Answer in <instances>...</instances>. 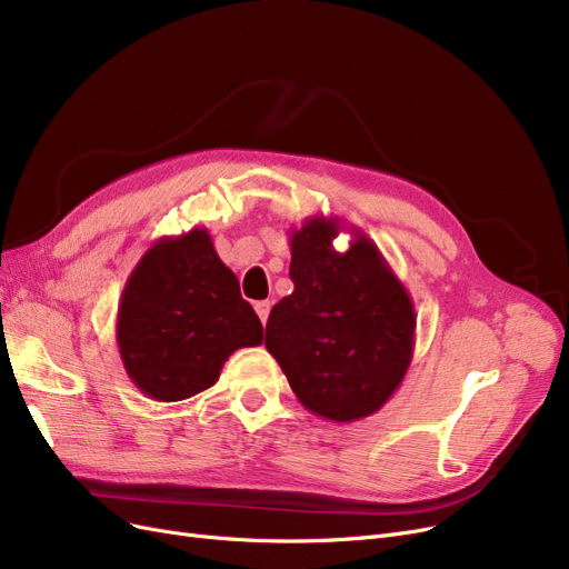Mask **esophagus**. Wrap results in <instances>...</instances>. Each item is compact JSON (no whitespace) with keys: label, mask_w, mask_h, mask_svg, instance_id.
<instances>
[{"label":"esophagus","mask_w":569,"mask_h":569,"mask_svg":"<svg viewBox=\"0 0 569 569\" xmlns=\"http://www.w3.org/2000/svg\"><path fill=\"white\" fill-rule=\"evenodd\" d=\"M256 311H258V316H260V320H262V326H264L267 318H269V311H271V305H269V302H256Z\"/></svg>","instance_id":"34e87169"}]
</instances>
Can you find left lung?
<instances>
[{"label":"left lung","instance_id":"obj_1","mask_svg":"<svg viewBox=\"0 0 569 569\" xmlns=\"http://www.w3.org/2000/svg\"><path fill=\"white\" fill-rule=\"evenodd\" d=\"M337 216L290 230L295 290L267 320V351L298 400L335 423L377 413L400 388L413 356L416 313L402 281L360 230L343 253Z\"/></svg>","mask_w":569,"mask_h":569}]
</instances>
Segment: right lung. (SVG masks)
Wrapping results in <instances>:
<instances>
[{"label": "right lung", "instance_id": "1", "mask_svg": "<svg viewBox=\"0 0 569 569\" xmlns=\"http://www.w3.org/2000/svg\"><path fill=\"white\" fill-rule=\"evenodd\" d=\"M116 341L143 395L181 402L211 388L237 349L262 343V323L209 230L192 228L141 256L120 295Z\"/></svg>", "mask_w": 569, "mask_h": 569}]
</instances>
